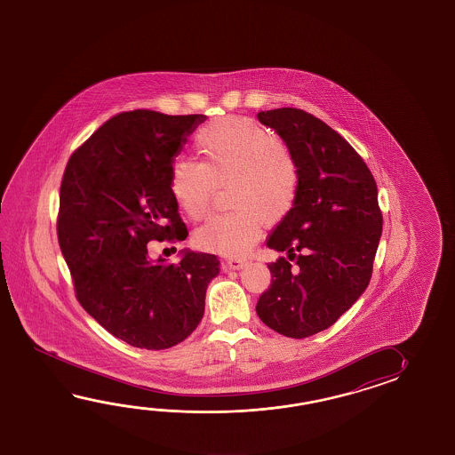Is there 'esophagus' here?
<instances>
[{"label": "esophagus", "mask_w": 455, "mask_h": 455, "mask_svg": "<svg viewBox=\"0 0 455 455\" xmlns=\"http://www.w3.org/2000/svg\"><path fill=\"white\" fill-rule=\"evenodd\" d=\"M247 265V260H242V259H235V257H231V259H228L226 260V267L229 268V270H241Z\"/></svg>", "instance_id": "obj_1"}]
</instances>
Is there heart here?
Returning <instances> with one entry per match:
<instances>
[{
  "mask_svg": "<svg viewBox=\"0 0 455 455\" xmlns=\"http://www.w3.org/2000/svg\"><path fill=\"white\" fill-rule=\"evenodd\" d=\"M202 163L179 159L171 194L180 212L198 221L212 206L216 187L229 184V213L210 218L194 234L204 251L242 257L260 235V221L280 223L292 212L300 187L299 164L288 146L247 118H221L196 135Z\"/></svg>",
  "mask_w": 455,
  "mask_h": 455,
  "instance_id": "b5f03b06",
  "label": "heart"
}]
</instances>
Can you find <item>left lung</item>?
Returning a JSON list of instances; mask_svg holds the SVG:
<instances>
[{"mask_svg":"<svg viewBox=\"0 0 455 455\" xmlns=\"http://www.w3.org/2000/svg\"><path fill=\"white\" fill-rule=\"evenodd\" d=\"M257 116L300 172L298 202L267 241L286 257L268 265L257 314L281 335L306 339L331 327L368 288L382 234L378 187L353 146L317 116L292 107Z\"/></svg>","mask_w":455,"mask_h":455,"instance_id":"obj_1","label":"left lung"}]
</instances>
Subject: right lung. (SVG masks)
I'll return each instance as SVG.
<instances>
[{
  "label": "right lung",
  "mask_w": 455,
  "mask_h": 455,
  "mask_svg": "<svg viewBox=\"0 0 455 455\" xmlns=\"http://www.w3.org/2000/svg\"><path fill=\"white\" fill-rule=\"evenodd\" d=\"M206 116L124 112L69 157L57 231L79 304L135 348L179 345L204 317L213 253L184 249L179 263L149 259L148 242L185 241L171 172Z\"/></svg>",
  "instance_id": "add662e5"
}]
</instances>
